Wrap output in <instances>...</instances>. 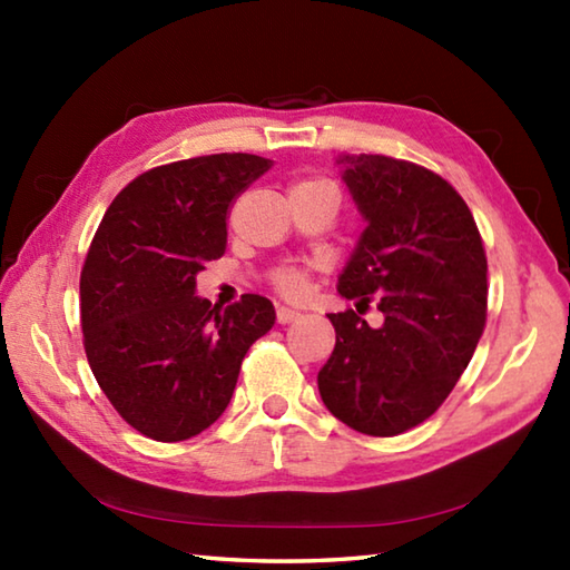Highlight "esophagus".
<instances>
[{
	"label": "esophagus",
	"instance_id": "1",
	"mask_svg": "<svg viewBox=\"0 0 570 570\" xmlns=\"http://www.w3.org/2000/svg\"><path fill=\"white\" fill-rule=\"evenodd\" d=\"M298 316V312L294 306H276V320H278V324H288V322H294Z\"/></svg>",
	"mask_w": 570,
	"mask_h": 570
}]
</instances>
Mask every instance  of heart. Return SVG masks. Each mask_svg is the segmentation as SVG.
I'll return each instance as SVG.
<instances>
[{"instance_id": "b5f03b06", "label": "heart", "mask_w": 570, "mask_h": 570, "mask_svg": "<svg viewBox=\"0 0 570 570\" xmlns=\"http://www.w3.org/2000/svg\"><path fill=\"white\" fill-rule=\"evenodd\" d=\"M308 186H330V188H334L330 180H304V183H298V186H294V188H308ZM278 286H282L284 292H288V294H298L304 288V274L284 272L282 276H278Z\"/></svg>"}]
</instances>
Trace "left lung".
I'll return each instance as SVG.
<instances>
[{
	"instance_id": "8db88e82",
	"label": "left lung",
	"mask_w": 570,
	"mask_h": 570,
	"mask_svg": "<svg viewBox=\"0 0 570 570\" xmlns=\"http://www.w3.org/2000/svg\"><path fill=\"white\" fill-rule=\"evenodd\" d=\"M364 230L336 282L356 312L330 314L336 344L316 374L336 420L392 438L455 387L485 326V248L460 193L438 173L387 156L336 158ZM374 293L380 327L361 320Z\"/></svg>"
}]
</instances>
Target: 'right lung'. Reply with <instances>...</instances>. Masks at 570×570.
I'll return each mask as SVG.
<instances>
[{
  "label": "right lung",
  "instance_id": "obj_1",
  "mask_svg": "<svg viewBox=\"0 0 570 570\" xmlns=\"http://www.w3.org/2000/svg\"><path fill=\"white\" fill-rule=\"evenodd\" d=\"M274 160L218 153L128 183L105 210L80 276L85 352L120 417L158 442L196 438L226 412L240 362L276 322L266 296L218 308L196 276L226 248L230 200Z\"/></svg>",
  "mask_w": 570,
  "mask_h": 570
}]
</instances>
